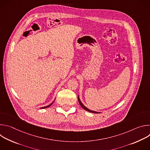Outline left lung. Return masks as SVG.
<instances>
[{
  "label": "left lung",
  "mask_w": 150,
  "mask_h": 150,
  "mask_svg": "<svg viewBox=\"0 0 150 150\" xmlns=\"http://www.w3.org/2000/svg\"><path fill=\"white\" fill-rule=\"evenodd\" d=\"M78 101H79V104L81 105V106L82 107V108L84 109V110H85L86 111H88V112H91V113H100V112H95V111H93V110H90V109H88V108H87L86 107H85L82 103V102L81 101V100H80V99H79V96H78Z\"/></svg>",
  "instance_id": "1"
}]
</instances>
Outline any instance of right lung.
<instances>
[{"label": "right lung", "mask_w": 150, "mask_h": 150, "mask_svg": "<svg viewBox=\"0 0 150 150\" xmlns=\"http://www.w3.org/2000/svg\"><path fill=\"white\" fill-rule=\"evenodd\" d=\"M53 103H52L50 104H49V105H47V106H45V107H42V108H41V109H46V108H49V106H50L52 104H53Z\"/></svg>", "instance_id": "obj_1"}]
</instances>
